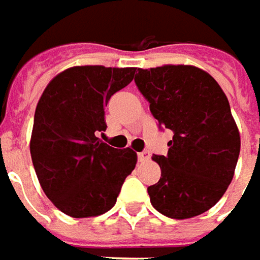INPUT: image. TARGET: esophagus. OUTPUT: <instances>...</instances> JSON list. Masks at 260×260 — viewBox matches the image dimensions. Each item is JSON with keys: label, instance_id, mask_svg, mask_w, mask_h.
I'll list each match as a JSON object with an SVG mask.
<instances>
[{"label": "esophagus", "instance_id": "obj_1", "mask_svg": "<svg viewBox=\"0 0 260 260\" xmlns=\"http://www.w3.org/2000/svg\"><path fill=\"white\" fill-rule=\"evenodd\" d=\"M137 159H139V162H146V160H149L150 159V153L145 150V152H140V153H137Z\"/></svg>", "mask_w": 260, "mask_h": 260}]
</instances>
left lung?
Returning a JSON list of instances; mask_svg holds the SVG:
<instances>
[{
    "mask_svg": "<svg viewBox=\"0 0 260 260\" xmlns=\"http://www.w3.org/2000/svg\"><path fill=\"white\" fill-rule=\"evenodd\" d=\"M135 82L159 125L174 132L160 179L147 188L160 214L184 220L214 207L235 176L240 133L213 76L192 65L137 69Z\"/></svg>",
    "mask_w": 260,
    "mask_h": 260,
    "instance_id": "8db88e82",
    "label": "left lung"
}]
</instances>
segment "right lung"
<instances>
[{
	"label": "right lung",
	"instance_id": "obj_1",
	"mask_svg": "<svg viewBox=\"0 0 260 260\" xmlns=\"http://www.w3.org/2000/svg\"><path fill=\"white\" fill-rule=\"evenodd\" d=\"M136 68L72 66L47 84L35 113L30 153L46 197L74 218L96 217L114 207L137 164L96 135L105 132L104 107L127 86Z\"/></svg>",
	"mask_w": 260,
	"mask_h": 260
}]
</instances>
